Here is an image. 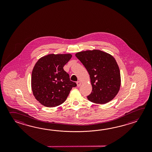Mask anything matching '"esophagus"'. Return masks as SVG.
Here are the masks:
<instances>
[{
    "instance_id": "obj_1",
    "label": "esophagus",
    "mask_w": 152,
    "mask_h": 152,
    "mask_svg": "<svg viewBox=\"0 0 152 152\" xmlns=\"http://www.w3.org/2000/svg\"><path fill=\"white\" fill-rule=\"evenodd\" d=\"M77 87H79V86H80L81 83V82L80 81H77Z\"/></svg>"
}]
</instances>
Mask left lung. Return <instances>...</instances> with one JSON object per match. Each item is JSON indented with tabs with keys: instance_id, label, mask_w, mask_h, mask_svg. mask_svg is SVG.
I'll use <instances>...</instances> for the list:
<instances>
[{
	"instance_id": "1",
	"label": "left lung",
	"mask_w": 152,
	"mask_h": 152,
	"mask_svg": "<svg viewBox=\"0 0 152 152\" xmlns=\"http://www.w3.org/2000/svg\"><path fill=\"white\" fill-rule=\"evenodd\" d=\"M75 56L90 75L92 91L87 99L100 104L113 100L121 86L120 69L113 56L96 49L78 52Z\"/></svg>"
}]
</instances>
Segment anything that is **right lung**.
Here are the masks:
<instances>
[{
  "mask_svg": "<svg viewBox=\"0 0 152 152\" xmlns=\"http://www.w3.org/2000/svg\"><path fill=\"white\" fill-rule=\"evenodd\" d=\"M72 56L70 54H52L36 63L31 75V88L36 99L43 105L51 107L61 105L72 87L77 86L63 68Z\"/></svg>",
  "mask_w": 152,
  "mask_h": 152,
  "instance_id": "1",
  "label": "right lung"
}]
</instances>
